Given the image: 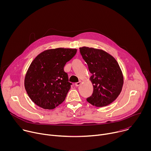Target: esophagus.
Wrapping results in <instances>:
<instances>
[{
  "label": "esophagus",
  "mask_w": 151,
  "mask_h": 151,
  "mask_svg": "<svg viewBox=\"0 0 151 151\" xmlns=\"http://www.w3.org/2000/svg\"><path fill=\"white\" fill-rule=\"evenodd\" d=\"M81 82H82L81 81H79V82L75 83V85L76 86V87H78V86H79L81 84Z\"/></svg>",
  "instance_id": "obj_1"
}]
</instances>
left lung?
Returning a JSON list of instances; mask_svg holds the SVG:
<instances>
[{"instance_id": "1", "label": "left lung", "mask_w": 151, "mask_h": 151, "mask_svg": "<svg viewBox=\"0 0 151 151\" xmlns=\"http://www.w3.org/2000/svg\"><path fill=\"white\" fill-rule=\"evenodd\" d=\"M79 50L92 73L90 80L94 90L87 101L96 107L107 106L122 90L124 79L119 64L112 55L103 50L86 47Z\"/></svg>"}]
</instances>
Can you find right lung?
Listing matches in <instances>:
<instances>
[{"instance_id": "1", "label": "right lung", "mask_w": 151, "mask_h": 151, "mask_svg": "<svg viewBox=\"0 0 151 151\" xmlns=\"http://www.w3.org/2000/svg\"><path fill=\"white\" fill-rule=\"evenodd\" d=\"M76 52V49L48 50L33 60L25 76L24 87L36 105L53 109L65 100L72 83L64 67Z\"/></svg>"}]
</instances>
